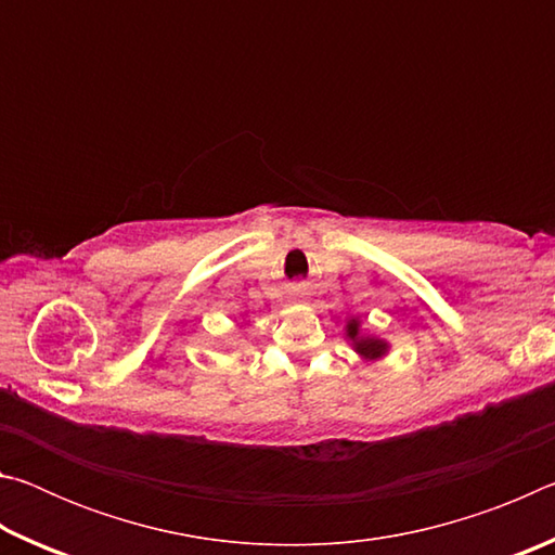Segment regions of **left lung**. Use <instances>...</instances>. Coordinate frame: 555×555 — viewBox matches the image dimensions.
Wrapping results in <instances>:
<instances>
[{
    "instance_id": "left-lung-1",
    "label": "left lung",
    "mask_w": 555,
    "mask_h": 555,
    "mask_svg": "<svg viewBox=\"0 0 555 555\" xmlns=\"http://www.w3.org/2000/svg\"><path fill=\"white\" fill-rule=\"evenodd\" d=\"M357 325L360 323H357L354 318L347 323V335L352 337L357 352H360L362 357H372V360L374 357H382L384 352H387V345H384L382 340H374V337H360V333H357Z\"/></svg>"
}]
</instances>
